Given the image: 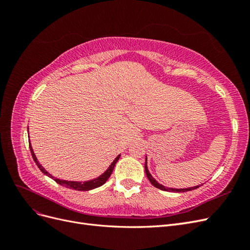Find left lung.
Instances as JSON below:
<instances>
[{
	"mask_svg": "<svg viewBox=\"0 0 250 250\" xmlns=\"http://www.w3.org/2000/svg\"><path fill=\"white\" fill-rule=\"evenodd\" d=\"M145 172H146V175L149 179V181L151 184H152V186H154L155 188H160V190H163V191H168V192H174V193H183V192H188V191H192V190H196V188H198L200 186H195V187H192V188H167L165 187L161 184H158L157 181L152 177V175H151L149 170H148V167H147V156H146V162H145Z\"/></svg>",
	"mask_w": 250,
	"mask_h": 250,
	"instance_id": "obj_1",
	"label": "left lung"
}]
</instances>
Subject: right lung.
Wrapping results in <instances>:
<instances>
[{"label":"right lung","mask_w":250,"mask_h":250,"mask_svg":"<svg viewBox=\"0 0 250 250\" xmlns=\"http://www.w3.org/2000/svg\"><path fill=\"white\" fill-rule=\"evenodd\" d=\"M29 147H30V151H31V154H32V157H33L35 164L37 165V167L40 168V170L44 174V175H47V176L51 177L52 179H54L56 183L59 184L60 186H63V187H65L67 188H73V190H76V191H89V190H93V188H99L102 185H104L107 181V179L109 178V176L111 175L112 170H113V168H115V166H116L117 162L119 161V158L121 156V155H118L115 158V161H113L110 164V166L107 168V170L105 171L104 173H102L99 177L94 178V179H90V180H87V181H83V183H82V181L62 180V179H58V178L53 177L51 174L49 172H47L46 169H44L42 166L39 163V161H37V158H36V156H35V154L33 152V149H32V146H31V144H30V142H29Z\"/></svg>","instance_id":"add662e5"}]
</instances>
